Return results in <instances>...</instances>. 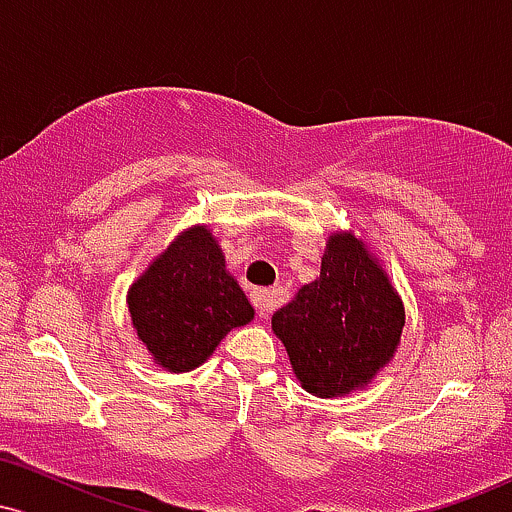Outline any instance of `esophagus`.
<instances>
[{"label": "esophagus", "mask_w": 512, "mask_h": 512, "mask_svg": "<svg viewBox=\"0 0 512 512\" xmlns=\"http://www.w3.org/2000/svg\"><path fill=\"white\" fill-rule=\"evenodd\" d=\"M250 298H252V303H255V308H257V313H260V317H267L276 305L274 293L269 289H255L250 293Z\"/></svg>", "instance_id": "34e87169"}]
</instances>
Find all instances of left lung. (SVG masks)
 <instances>
[{"label": "left lung", "instance_id": "1", "mask_svg": "<svg viewBox=\"0 0 512 512\" xmlns=\"http://www.w3.org/2000/svg\"><path fill=\"white\" fill-rule=\"evenodd\" d=\"M402 330V296L356 231L330 233L320 276L272 315L293 375L322 399L366 390L395 358Z\"/></svg>", "mask_w": 512, "mask_h": 512}]
</instances>
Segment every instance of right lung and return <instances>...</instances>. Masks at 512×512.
Listing matches in <instances>:
<instances>
[{
    "label": "right lung",
    "mask_w": 512,
    "mask_h": 512,
    "mask_svg": "<svg viewBox=\"0 0 512 512\" xmlns=\"http://www.w3.org/2000/svg\"><path fill=\"white\" fill-rule=\"evenodd\" d=\"M132 330L151 361L187 373L214 354L228 332L252 322V308L207 223L187 226L127 289Z\"/></svg>",
    "instance_id": "obj_1"
}]
</instances>
